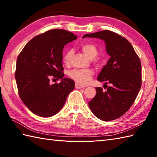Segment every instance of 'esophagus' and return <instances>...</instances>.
<instances>
[{"mask_svg":"<svg viewBox=\"0 0 157 157\" xmlns=\"http://www.w3.org/2000/svg\"><path fill=\"white\" fill-rule=\"evenodd\" d=\"M75 88L76 89H81V88H84V86H82V85H80V84H78V83H75Z\"/></svg>","mask_w":157,"mask_h":157,"instance_id":"esophagus-1","label":"esophagus"}]
</instances>
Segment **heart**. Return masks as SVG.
<instances>
[{
	"label": "heart",
	"mask_w": 157,
	"mask_h": 157,
	"mask_svg": "<svg viewBox=\"0 0 157 157\" xmlns=\"http://www.w3.org/2000/svg\"><path fill=\"white\" fill-rule=\"evenodd\" d=\"M80 48L83 52L87 55L90 59H94L98 55V51L97 47L91 43H83ZM73 55V50H68L65 52L63 57V61L65 65H70ZM69 75L72 79L76 82V83L82 86H85L90 82L92 77L94 75V71L91 69H73L69 71Z\"/></svg>",
	"instance_id": "heart-1"
}]
</instances>
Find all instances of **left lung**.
<instances>
[{"mask_svg":"<svg viewBox=\"0 0 157 157\" xmlns=\"http://www.w3.org/2000/svg\"><path fill=\"white\" fill-rule=\"evenodd\" d=\"M86 37L105 40L111 56L97 78L105 82L107 89L102 92V88H96V94L88 103L90 109L102 121L117 119L131 107L140 90V60L128 40L115 32L103 30L83 36Z\"/></svg>","mask_w":157,"mask_h":157,"instance_id":"obj_1","label":"left lung"}]
</instances>
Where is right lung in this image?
<instances>
[{
    "label": "right lung",
    "mask_w": 157,
    "mask_h": 157,
    "mask_svg": "<svg viewBox=\"0 0 157 157\" xmlns=\"http://www.w3.org/2000/svg\"><path fill=\"white\" fill-rule=\"evenodd\" d=\"M77 38L65 29H51L33 38L18 55L15 77L19 96L35 115H55L74 89L73 79L63 78L62 53L65 45ZM51 77L62 82L50 85Z\"/></svg>",
    "instance_id": "add662e5"
}]
</instances>
